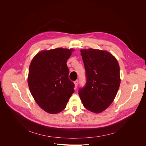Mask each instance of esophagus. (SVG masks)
Wrapping results in <instances>:
<instances>
[{
    "label": "esophagus",
    "instance_id": "esophagus-1",
    "mask_svg": "<svg viewBox=\"0 0 146 146\" xmlns=\"http://www.w3.org/2000/svg\"><path fill=\"white\" fill-rule=\"evenodd\" d=\"M78 80H76L74 82V84H75V88H77V86H78Z\"/></svg>",
    "mask_w": 146,
    "mask_h": 146
}]
</instances>
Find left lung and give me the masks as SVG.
<instances>
[{
	"label": "left lung",
	"instance_id": "obj_1",
	"mask_svg": "<svg viewBox=\"0 0 146 146\" xmlns=\"http://www.w3.org/2000/svg\"><path fill=\"white\" fill-rule=\"evenodd\" d=\"M86 83L78 90L86 109L95 113L104 111L113 102L121 83L116 58L110 52L94 48L80 50Z\"/></svg>",
	"mask_w": 146,
	"mask_h": 146
}]
</instances>
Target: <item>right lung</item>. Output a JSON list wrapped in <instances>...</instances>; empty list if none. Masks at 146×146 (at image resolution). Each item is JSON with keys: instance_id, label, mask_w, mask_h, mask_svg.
<instances>
[{"instance_id": "right-lung-1", "label": "right lung", "mask_w": 146, "mask_h": 146, "mask_svg": "<svg viewBox=\"0 0 146 146\" xmlns=\"http://www.w3.org/2000/svg\"><path fill=\"white\" fill-rule=\"evenodd\" d=\"M72 51L63 48L42 50L31 61L28 77L30 92L37 104L48 113L62 111L74 92L66 64Z\"/></svg>"}]
</instances>
